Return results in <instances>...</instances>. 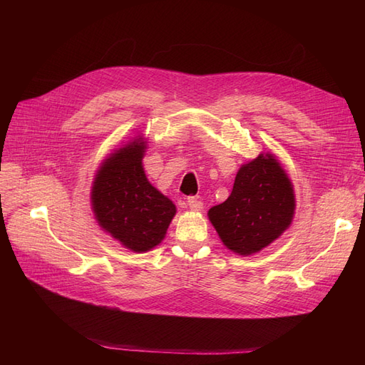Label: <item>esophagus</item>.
<instances>
[{
    "label": "esophagus",
    "mask_w": 365,
    "mask_h": 365,
    "mask_svg": "<svg viewBox=\"0 0 365 365\" xmlns=\"http://www.w3.org/2000/svg\"><path fill=\"white\" fill-rule=\"evenodd\" d=\"M187 204H189L192 212H201V210H202V202L195 196H190L189 200H187Z\"/></svg>",
    "instance_id": "34e87169"
}]
</instances>
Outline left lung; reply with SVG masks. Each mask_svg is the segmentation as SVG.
Listing matches in <instances>:
<instances>
[{
	"label": "left lung",
	"mask_w": 365,
	"mask_h": 365,
	"mask_svg": "<svg viewBox=\"0 0 365 365\" xmlns=\"http://www.w3.org/2000/svg\"><path fill=\"white\" fill-rule=\"evenodd\" d=\"M295 212L291 180L272 153L239 169L227 201L208 210L224 245L240 256L259 252L288 230Z\"/></svg>",
	"instance_id": "obj_1"
}]
</instances>
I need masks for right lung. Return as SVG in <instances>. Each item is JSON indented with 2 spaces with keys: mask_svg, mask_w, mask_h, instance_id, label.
I'll use <instances>...</instances> for the list:
<instances>
[{
  "mask_svg": "<svg viewBox=\"0 0 365 365\" xmlns=\"http://www.w3.org/2000/svg\"><path fill=\"white\" fill-rule=\"evenodd\" d=\"M145 152L146 141L141 137L114 150L97 170L91 187L98 225L135 252L161 244L176 213L175 204L148 181Z\"/></svg>",
  "mask_w": 365,
  "mask_h": 365,
  "instance_id": "obj_1",
  "label": "right lung"
}]
</instances>
